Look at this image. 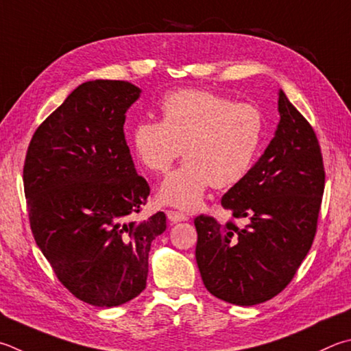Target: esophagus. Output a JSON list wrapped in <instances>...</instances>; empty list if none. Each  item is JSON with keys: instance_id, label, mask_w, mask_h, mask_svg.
Masks as SVG:
<instances>
[{"instance_id": "1", "label": "esophagus", "mask_w": 351, "mask_h": 351, "mask_svg": "<svg viewBox=\"0 0 351 351\" xmlns=\"http://www.w3.org/2000/svg\"><path fill=\"white\" fill-rule=\"evenodd\" d=\"M167 218H169V221L171 222V224H176V222L187 221L189 216L181 213V212H176V210H167Z\"/></svg>"}]
</instances>
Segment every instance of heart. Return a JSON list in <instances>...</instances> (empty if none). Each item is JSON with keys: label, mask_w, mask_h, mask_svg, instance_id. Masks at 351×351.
<instances>
[{"label": "heart", "mask_w": 351, "mask_h": 351, "mask_svg": "<svg viewBox=\"0 0 351 351\" xmlns=\"http://www.w3.org/2000/svg\"><path fill=\"white\" fill-rule=\"evenodd\" d=\"M161 121L143 119L132 130V149L145 169L165 173L184 154L187 161L165 178L159 201L195 208L207 190L232 187L252 170L265 138L263 110L224 95L182 88L165 95Z\"/></svg>", "instance_id": "1"}]
</instances>
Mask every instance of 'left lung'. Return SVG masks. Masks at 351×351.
Listing matches in <instances>:
<instances>
[{
  "label": "left lung",
  "instance_id": "obj_1",
  "mask_svg": "<svg viewBox=\"0 0 351 351\" xmlns=\"http://www.w3.org/2000/svg\"><path fill=\"white\" fill-rule=\"evenodd\" d=\"M279 124L264 155L221 206L247 224L195 218L196 263L213 296L256 305L281 293L313 244L326 171L313 127L282 90Z\"/></svg>",
  "mask_w": 351,
  "mask_h": 351
}]
</instances>
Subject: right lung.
Here are the masks:
<instances>
[{
  "label": "right lung",
  "instance_id": "1",
  "mask_svg": "<svg viewBox=\"0 0 351 351\" xmlns=\"http://www.w3.org/2000/svg\"><path fill=\"white\" fill-rule=\"evenodd\" d=\"M139 95L127 81L82 82L38 127L24 161L36 245L60 282L95 307L145 289L152 241L167 227L162 212L135 221L150 195L124 135Z\"/></svg>",
  "mask_w": 351,
  "mask_h": 351
}]
</instances>
